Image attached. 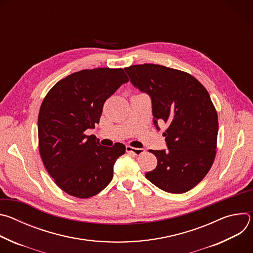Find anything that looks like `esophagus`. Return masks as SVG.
<instances>
[{"label": "esophagus", "mask_w": 253, "mask_h": 253, "mask_svg": "<svg viewBox=\"0 0 253 253\" xmlns=\"http://www.w3.org/2000/svg\"><path fill=\"white\" fill-rule=\"evenodd\" d=\"M126 151L137 156V155L142 154L144 152V149L143 148H135V147H131V146H126Z\"/></svg>", "instance_id": "1"}]
</instances>
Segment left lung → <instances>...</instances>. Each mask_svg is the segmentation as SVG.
Wrapping results in <instances>:
<instances>
[{"instance_id":"left-lung-1","label":"left lung","mask_w":253,"mask_h":253,"mask_svg":"<svg viewBox=\"0 0 253 253\" xmlns=\"http://www.w3.org/2000/svg\"><path fill=\"white\" fill-rule=\"evenodd\" d=\"M132 85L149 95L153 123L168 124L167 150H150L157 166L145 174L155 186L169 193H184L208 173L216 154L218 118L203 85L185 72L155 64L124 69Z\"/></svg>"}]
</instances>
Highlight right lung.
<instances>
[{
  "label": "right lung",
  "mask_w": 253,
  "mask_h": 253,
  "mask_svg": "<svg viewBox=\"0 0 253 253\" xmlns=\"http://www.w3.org/2000/svg\"><path fill=\"white\" fill-rule=\"evenodd\" d=\"M128 81L123 69L82 70L56 83L43 100L38 117L40 155L55 183L69 195L89 198L111 182L125 145L102 146L85 131L95 128L105 101Z\"/></svg>",
  "instance_id": "obj_1"
}]
</instances>
